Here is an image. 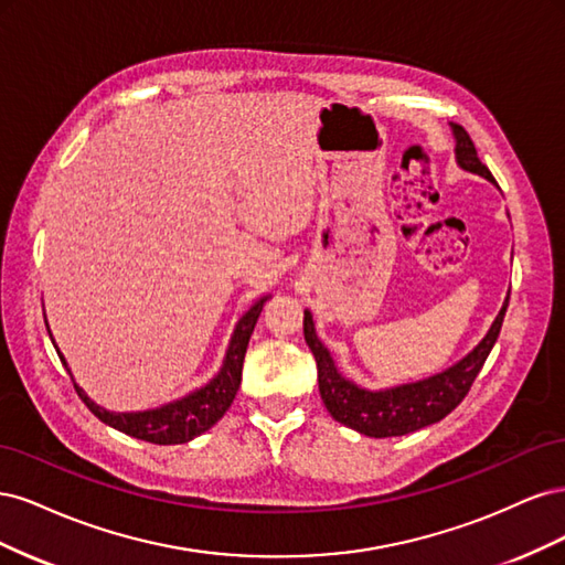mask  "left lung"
I'll return each instance as SVG.
<instances>
[{"instance_id": "8db88e82", "label": "left lung", "mask_w": 565, "mask_h": 565, "mask_svg": "<svg viewBox=\"0 0 565 565\" xmlns=\"http://www.w3.org/2000/svg\"><path fill=\"white\" fill-rule=\"evenodd\" d=\"M452 134L457 141L455 146L457 164L471 174L488 179L490 183H498L492 179L490 169L478 160L476 146L471 141V136L467 134V129L452 125ZM507 306H509V297L504 299V306L500 309L498 318H494V322L490 324L488 334L481 339V344H478L469 355L461 358L459 363H455L446 372L434 374L429 380L393 386L384 391H367V388L355 386L347 377H341V372L337 370L330 351L324 349V344L316 334L311 313L303 311V339L316 358L318 388H320V398L324 407H328V413L337 422L370 438L405 436L417 429H424V426L440 422L443 417L450 415L461 401H465L476 380V374L481 372L486 358L490 355L494 341L500 337Z\"/></svg>"}]
</instances>
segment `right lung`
<instances>
[{"label":"right lung","mask_w":565,"mask_h":565,"mask_svg":"<svg viewBox=\"0 0 565 565\" xmlns=\"http://www.w3.org/2000/svg\"><path fill=\"white\" fill-rule=\"evenodd\" d=\"M266 299L268 297L256 301L252 309L241 318V322L235 324V332L231 337V347L226 351L224 365H221L216 377L210 384H204L202 388L188 393V396H183L181 401L167 403L156 409H143V413H110V409H104L100 405H96L87 396V393H84L73 382L77 396L100 422L113 426V429H117V431L131 436V438L156 443V446H179V443L193 440L195 436L212 429V426L226 415V409L231 407L237 388H241L247 344H249L254 324H256V320H259V313L264 309ZM46 330H49V324H46ZM49 337H51V332H49ZM51 341H54V337H51ZM56 353L61 358V363L67 367L58 347H56ZM71 380H73V374H71Z\"/></svg>","instance_id":"add662e5"}]
</instances>
